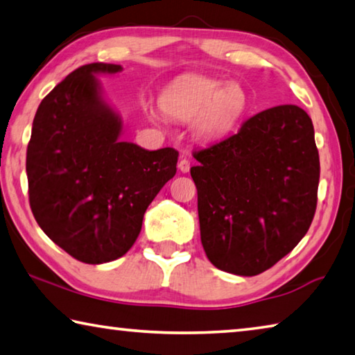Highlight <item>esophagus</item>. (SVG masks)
I'll list each match as a JSON object with an SVG mask.
<instances>
[{
  "label": "esophagus",
  "mask_w": 355,
  "mask_h": 355,
  "mask_svg": "<svg viewBox=\"0 0 355 355\" xmlns=\"http://www.w3.org/2000/svg\"><path fill=\"white\" fill-rule=\"evenodd\" d=\"M178 169L182 171L183 173H188L189 169H191V161L186 159V158H182L178 161Z\"/></svg>",
  "instance_id": "1"
}]
</instances>
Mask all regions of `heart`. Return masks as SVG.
I'll list each match as a JSON object with an SVG mask.
<instances>
[{
    "mask_svg": "<svg viewBox=\"0 0 355 355\" xmlns=\"http://www.w3.org/2000/svg\"><path fill=\"white\" fill-rule=\"evenodd\" d=\"M248 92L238 83L224 84L214 78L186 76L161 95V110L180 122H192L200 139H219L236 127L248 111ZM150 119L159 120L153 107H147Z\"/></svg>",
    "mask_w": 355,
    "mask_h": 355,
    "instance_id": "obj_1",
    "label": "heart"
}]
</instances>
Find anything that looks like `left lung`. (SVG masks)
Listing matches in <instances>:
<instances>
[{
  "label": "left lung",
  "mask_w": 355,
  "mask_h": 355,
  "mask_svg": "<svg viewBox=\"0 0 355 355\" xmlns=\"http://www.w3.org/2000/svg\"><path fill=\"white\" fill-rule=\"evenodd\" d=\"M200 239L220 271L261 274L309 232L320 155L309 114L280 105L245 120L236 135L194 153Z\"/></svg>",
  "instance_id": "8db88e82"
}]
</instances>
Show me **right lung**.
<instances>
[{"label": "right lung", "mask_w": 355, "mask_h": 355, "mask_svg": "<svg viewBox=\"0 0 355 355\" xmlns=\"http://www.w3.org/2000/svg\"><path fill=\"white\" fill-rule=\"evenodd\" d=\"M122 65H83L42 100L26 152L29 205L45 235L76 260L101 264L127 254L144 213L175 175L178 152L120 139L119 112L97 75Z\"/></svg>", "instance_id": "right-lung-1"}]
</instances>
